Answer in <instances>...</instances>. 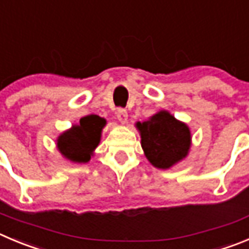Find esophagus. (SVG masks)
<instances>
[{"instance_id":"esophagus-1","label":"esophagus","mask_w":249,"mask_h":249,"mask_svg":"<svg viewBox=\"0 0 249 249\" xmlns=\"http://www.w3.org/2000/svg\"><path fill=\"white\" fill-rule=\"evenodd\" d=\"M117 119L119 120L120 123H126L127 120V111L125 110V109H118L117 111Z\"/></svg>"}]
</instances>
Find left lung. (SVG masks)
Returning <instances> with one entry per match:
<instances>
[{"mask_svg":"<svg viewBox=\"0 0 249 249\" xmlns=\"http://www.w3.org/2000/svg\"><path fill=\"white\" fill-rule=\"evenodd\" d=\"M145 156L156 168L168 169L185 159L192 145L187 124L167 110H161L142 123H136Z\"/></svg>","mask_w":249,"mask_h":249,"instance_id":"obj_1","label":"left lung"}]
</instances>
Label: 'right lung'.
<instances>
[{
	"label": "right lung",
	"mask_w": 249,
	"mask_h": 249,
	"mask_svg": "<svg viewBox=\"0 0 249 249\" xmlns=\"http://www.w3.org/2000/svg\"><path fill=\"white\" fill-rule=\"evenodd\" d=\"M107 122L98 115H88L80 124L62 132L57 138V148L65 159L75 163H86L90 160L93 151L99 145L102 129Z\"/></svg>",
	"instance_id": "1"
}]
</instances>
